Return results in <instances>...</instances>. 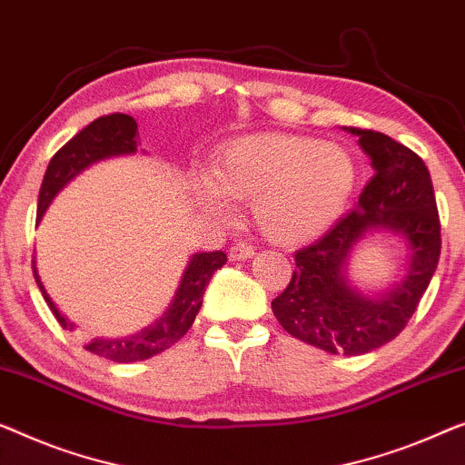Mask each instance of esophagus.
Returning <instances> with one entry per match:
<instances>
[{
	"mask_svg": "<svg viewBox=\"0 0 465 465\" xmlns=\"http://www.w3.org/2000/svg\"><path fill=\"white\" fill-rule=\"evenodd\" d=\"M228 258H231L232 262H245L249 258H253V247L247 243L232 245L231 252H228Z\"/></svg>",
	"mask_w": 465,
	"mask_h": 465,
	"instance_id": "34e87169",
	"label": "esophagus"
}]
</instances>
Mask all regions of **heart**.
Masks as SVG:
<instances>
[{
  "label": "heart",
  "instance_id": "b5f03b06",
  "mask_svg": "<svg viewBox=\"0 0 465 465\" xmlns=\"http://www.w3.org/2000/svg\"><path fill=\"white\" fill-rule=\"evenodd\" d=\"M356 184L352 154L335 144L289 134H252L228 143L194 197L210 213L226 201L253 203L262 234L277 245L312 243L346 210Z\"/></svg>",
  "mask_w": 465,
  "mask_h": 465
}]
</instances>
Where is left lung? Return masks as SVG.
Returning <instances> with one entry per match:
<instances>
[{
  "instance_id": "obj_1",
  "label": "left lung",
  "mask_w": 465,
  "mask_h": 465,
  "mask_svg": "<svg viewBox=\"0 0 465 465\" xmlns=\"http://www.w3.org/2000/svg\"><path fill=\"white\" fill-rule=\"evenodd\" d=\"M371 159L373 178L359 207L314 245L295 253V271L272 312L289 335L331 354L359 356L392 341L411 319L440 258V222L428 167L386 134L346 127ZM371 232L406 245V268L381 292L349 279V260Z\"/></svg>"
}]
</instances>
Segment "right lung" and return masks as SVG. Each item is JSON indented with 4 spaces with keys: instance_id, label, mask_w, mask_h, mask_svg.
I'll return each instance as SVG.
<instances>
[{
    "instance_id": "add662e5",
    "label": "right lung",
    "mask_w": 465,
    "mask_h": 465,
    "mask_svg": "<svg viewBox=\"0 0 465 465\" xmlns=\"http://www.w3.org/2000/svg\"><path fill=\"white\" fill-rule=\"evenodd\" d=\"M138 151V124L134 117L124 113H113L104 115L90 125L84 127L77 136H73L63 149L54 154L48 170H45L42 188H39L37 199V222H42L44 213L52 205V201L63 188L77 178L87 167L98 163V161L121 157V154H134ZM226 264L224 252H203L193 253L186 262L183 279L178 282L176 293L165 308V312L149 327L140 331L125 335V338H94L85 344V350L92 354L103 356V359L115 362H136L146 361L154 354H161L163 350L176 344L180 338H184L188 329L194 322V316L199 314L203 304L205 287L210 285L213 272ZM33 274H35L39 292L44 293V300L48 302L52 314L56 316L60 327L66 331L75 329V322H71L58 311L50 293L45 292L42 277L37 272V262L33 260Z\"/></svg>"
}]
</instances>
